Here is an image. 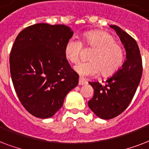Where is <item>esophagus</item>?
<instances>
[{"mask_svg":"<svg viewBox=\"0 0 149 149\" xmlns=\"http://www.w3.org/2000/svg\"><path fill=\"white\" fill-rule=\"evenodd\" d=\"M87 84V81L85 80H84L83 78H79V80H78V85H84Z\"/></svg>","mask_w":149,"mask_h":149,"instance_id":"esophagus-1","label":"esophagus"}]
</instances>
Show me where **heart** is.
<instances>
[{
	"label": "heart",
	"instance_id": "b5f03b06",
	"mask_svg": "<svg viewBox=\"0 0 149 149\" xmlns=\"http://www.w3.org/2000/svg\"><path fill=\"white\" fill-rule=\"evenodd\" d=\"M82 42L88 48H94L89 56L91 61L81 62L74 70L82 78L95 77L102 71L103 75L114 73L124 61V51L110 34L103 31H93L83 34ZM83 47L80 40L72 37L64 46V55L72 64L79 61Z\"/></svg>",
	"mask_w": 149,
	"mask_h": 149
}]
</instances>
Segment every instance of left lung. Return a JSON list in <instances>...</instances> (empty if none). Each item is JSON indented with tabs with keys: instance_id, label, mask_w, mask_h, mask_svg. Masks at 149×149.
I'll return each instance as SVG.
<instances>
[{
	"instance_id": "1",
	"label": "left lung",
	"mask_w": 149,
	"mask_h": 149,
	"mask_svg": "<svg viewBox=\"0 0 149 149\" xmlns=\"http://www.w3.org/2000/svg\"><path fill=\"white\" fill-rule=\"evenodd\" d=\"M116 31L126 50V60L121 68L109 78L105 85L89 81L94 95L88 105L101 119L109 120L123 113L135 94L142 75V62L137 42L131 36L116 25H110Z\"/></svg>"
}]
</instances>
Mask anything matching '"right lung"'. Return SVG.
<instances>
[{
	"instance_id": "obj_1",
	"label": "right lung",
	"mask_w": 149,
	"mask_h": 149,
	"mask_svg": "<svg viewBox=\"0 0 149 149\" xmlns=\"http://www.w3.org/2000/svg\"><path fill=\"white\" fill-rule=\"evenodd\" d=\"M73 33L67 25L38 23L25 28L15 40L10 54L11 80L20 102L33 116H54L78 85V74L64 55Z\"/></svg>"
}]
</instances>
